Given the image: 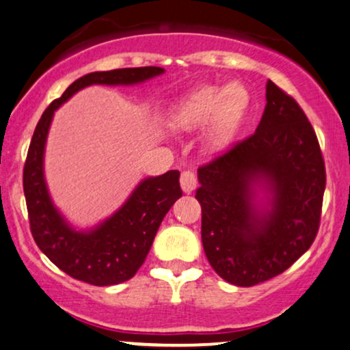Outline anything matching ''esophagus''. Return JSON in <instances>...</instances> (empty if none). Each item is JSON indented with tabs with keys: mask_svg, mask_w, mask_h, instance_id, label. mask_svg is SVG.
<instances>
[{
	"mask_svg": "<svg viewBox=\"0 0 350 350\" xmlns=\"http://www.w3.org/2000/svg\"><path fill=\"white\" fill-rule=\"evenodd\" d=\"M180 187L186 194H191L198 187V176L194 174V171H184L180 174Z\"/></svg>",
	"mask_w": 350,
	"mask_h": 350,
	"instance_id": "34e87169",
	"label": "esophagus"
}]
</instances>
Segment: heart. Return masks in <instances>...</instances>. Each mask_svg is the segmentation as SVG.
<instances>
[{"instance_id":"b5f03b06","label":"heart","mask_w":350,"mask_h":350,"mask_svg":"<svg viewBox=\"0 0 350 350\" xmlns=\"http://www.w3.org/2000/svg\"><path fill=\"white\" fill-rule=\"evenodd\" d=\"M248 100V92L242 83L204 85L176 102L167 118L172 126L183 131H196L208 124L207 146L220 150L239 128Z\"/></svg>"}]
</instances>
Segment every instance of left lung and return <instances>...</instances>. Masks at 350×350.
<instances>
[{"mask_svg":"<svg viewBox=\"0 0 350 350\" xmlns=\"http://www.w3.org/2000/svg\"><path fill=\"white\" fill-rule=\"evenodd\" d=\"M198 179L204 252L228 283H263L314 242L324 159L304 111L271 80L255 133L199 167Z\"/></svg>","mask_w":350,"mask_h":350,"instance_id":"1","label":"left lung"}]
</instances>
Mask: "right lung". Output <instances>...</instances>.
Listing matches in <instances>:
<instances>
[{
    "mask_svg": "<svg viewBox=\"0 0 350 350\" xmlns=\"http://www.w3.org/2000/svg\"><path fill=\"white\" fill-rule=\"evenodd\" d=\"M164 74L161 67L92 72L67 87L46 108L36 126L23 172L31 234L41 252L72 278L110 286L133 278L146 260L156 232L172 204L183 196L179 171L143 179L115 214L79 230L52 202L44 176V151L54 111L88 85H136Z\"/></svg>",
    "mask_w": 350,
    "mask_h": 350,
    "instance_id": "obj_1",
    "label": "right lung"
}]
</instances>
